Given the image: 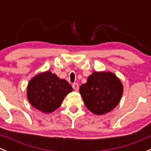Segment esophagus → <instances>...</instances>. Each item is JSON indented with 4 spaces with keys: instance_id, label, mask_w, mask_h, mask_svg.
<instances>
[{
    "instance_id": "obj_1",
    "label": "esophagus",
    "mask_w": 151,
    "mask_h": 151,
    "mask_svg": "<svg viewBox=\"0 0 151 151\" xmlns=\"http://www.w3.org/2000/svg\"><path fill=\"white\" fill-rule=\"evenodd\" d=\"M72 87L73 88H74V91H77L79 90V85L77 84V83H74V84H72Z\"/></svg>"
}]
</instances>
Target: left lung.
Wrapping results in <instances>:
<instances>
[{
  "label": "left lung",
  "instance_id": "obj_1",
  "mask_svg": "<svg viewBox=\"0 0 151 151\" xmlns=\"http://www.w3.org/2000/svg\"><path fill=\"white\" fill-rule=\"evenodd\" d=\"M123 85L110 71H93L86 83L80 88V93L86 107L96 115H104L115 109L120 102Z\"/></svg>",
  "mask_w": 151,
  "mask_h": 151
}]
</instances>
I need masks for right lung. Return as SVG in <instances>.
<instances>
[{"mask_svg": "<svg viewBox=\"0 0 151 151\" xmlns=\"http://www.w3.org/2000/svg\"><path fill=\"white\" fill-rule=\"evenodd\" d=\"M73 91L71 85L50 71L36 74L29 81L27 97L30 104L44 113H51L62 104L67 94Z\"/></svg>", "mask_w": 151, "mask_h": 151, "instance_id": "obj_1", "label": "right lung"}]
</instances>
